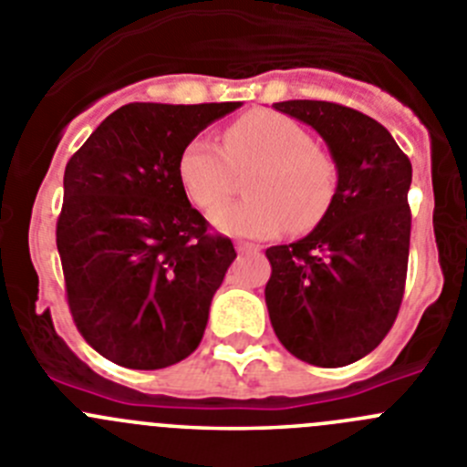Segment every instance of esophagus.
<instances>
[{"mask_svg": "<svg viewBox=\"0 0 467 467\" xmlns=\"http://www.w3.org/2000/svg\"><path fill=\"white\" fill-rule=\"evenodd\" d=\"M234 248H237V254H260V246L248 242H237L234 244Z\"/></svg>", "mask_w": 467, "mask_h": 467, "instance_id": "obj_1", "label": "esophagus"}]
</instances>
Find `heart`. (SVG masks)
Segmentation results:
<instances>
[{"label":"heart","mask_w":467,"mask_h":467,"mask_svg":"<svg viewBox=\"0 0 467 467\" xmlns=\"http://www.w3.org/2000/svg\"><path fill=\"white\" fill-rule=\"evenodd\" d=\"M255 164L248 199L219 205L213 228L234 237H272L283 228L308 230L337 193V163L293 117L254 110L225 129L223 150L195 138L182 150L177 177L184 193L200 207H213L229 192L233 169Z\"/></svg>","instance_id":"1"}]
</instances>
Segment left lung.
I'll return each instance as SVG.
<instances>
[{"label":"left lung","mask_w":467,"mask_h":467,"mask_svg":"<svg viewBox=\"0 0 467 467\" xmlns=\"http://www.w3.org/2000/svg\"><path fill=\"white\" fill-rule=\"evenodd\" d=\"M272 108L325 140L337 163V193L306 237L267 248L269 320L297 359L348 366L380 346L400 308L410 251V159L385 126L352 108L329 101Z\"/></svg>","instance_id":"left-lung-1"}]
</instances>
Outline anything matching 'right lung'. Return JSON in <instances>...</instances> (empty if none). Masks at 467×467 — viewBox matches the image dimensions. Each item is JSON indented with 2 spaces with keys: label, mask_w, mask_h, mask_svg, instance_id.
I'll list each match as a JSON object with an SVG mask.
<instances>
[{
  "label": "right lung",
  "mask_w": 467,
  "mask_h": 467,
  "mask_svg": "<svg viewBox=\"0 0 467 467\" xmlns=\"http://www.w3.org/2000/svg\"><path fill=\"white\" fill-rule=\"evenodd\" d=\"M242 103H129L108 115L64 170L57 221L73 320L99 355L154 371L200 346L213 293L237 258L191 207L182 150Z\"/></svg>",
  "instance_id": "add662e5"
}]
</instances>
